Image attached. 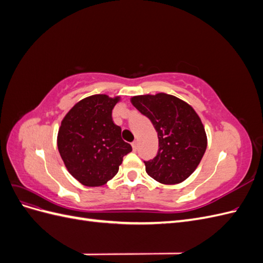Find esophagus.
<instances>
[{"mask_svg": "<svg viewBox=\"0 0 263 263\" xmlns=\"http://www.w3.org/2000/svg\"><path fill=\"white\" fill-rule=\"evenodd\" d=\"M132 147H133L134 151H136L137 150V141H133L132 142Z\"/></svg>", "mask_w": 263, "mask_h": 263, "instance_id": "1", "label": "esophagus"}]
</instances>
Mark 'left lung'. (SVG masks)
<instances>
[{
  "mask_svg": "<svg viewBox=\"0 0 263 263\" xmlns=\"http://www.w3.org/2000/svg\"><path fill=\"white\" fill-rule=\"evenodd\" d=\"M130 101L150 119L158 134L157 156L144 161L148 176L163 184L187 179L208 147L201 118L187 103L165 93L138 95Z\"/></svg>",
  "mask_w": 263,
  "mask_h": 263,
  "instance_id": "1",
  "label": "left lung"
}]
</instances>
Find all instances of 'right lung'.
<instances>
[{"instance_id":"add662e5","label":"right lung","mask_w":263,"mask_h":263,"mask_svg":"<svg viewBox=\"0 0 263 263\" xmlns=\"http://www.w3.org/2000/svg\"><path fill=\"white\" fill-rule=\"evenodd\" d=\"M118 101V97L92 95L77 103L61 122L59 154L68 171L85 186L105 184L133 150L113 122L112 110Z\"/></svg>"}]
</instances>
